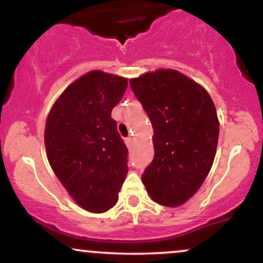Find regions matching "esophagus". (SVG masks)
I'll return each instance as SVG.
<instances>
[{"label": "esophagus", "instance_id": "1", "mask_svg": "<svg viewBox=\"0 0 263 263\" xmlns=\"http://www.w3.org/2000/svg\"><path fill=\"white\" fill-rule=\"evenodd\" d=\"M125 143H126V146H127L128 148H129V147L132 146V143H134V138H132V137H127V138H126V140H125Z\"/></svg>", "mask_w": 263, "mask_h": 263}]
</instances>
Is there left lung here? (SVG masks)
<instances>
[{
  "mask_svg": "<svg viewBox=\"0 0 263 263\" xmlns=\"http://www.w3.org/2000/svg\"><path fill=\"white\" fill-rule=\"evenodd\" d=\"M153 127L155 158L142 182L157 204L176 208L198 192L215 158L219 120L209 92L173 69L129 80Z\"/></svg>",
  "mask_w": 263,
  "mask_h": 263,
  "instance_id": "obj_1",
  "label": "left lung"
}]
</instances>
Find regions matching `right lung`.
<instances>
[{"instance_id":"1","label":"right lung","mask_w":263,"mask_h":263,"mask_svg":"<svg viewBox=\"0 0 263 263\" xmlns=\"http://www.w3.org/2000/svg\"><path fill=\"white\" fill-rule=\"evenodd\" d=\"M126 89V78L89 71L60 93L45 122L50 167L75 203L90 213L115 206L127 176V147L111 119Z\"/></svg>"}]
</instances>
